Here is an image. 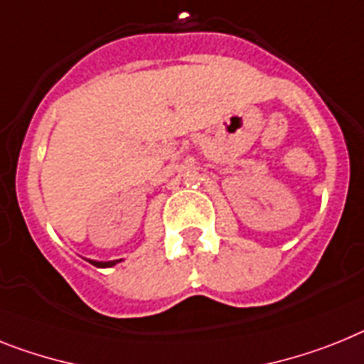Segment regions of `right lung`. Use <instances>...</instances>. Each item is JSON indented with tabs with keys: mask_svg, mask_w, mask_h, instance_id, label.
<instances>
[{
	"mask_svg": "<svg viewBox=\"0 0 364 364\" xmlns=\"http://www.w3.org/2000/svg\"><path fill=\"white\" fill-rule=\"evenodd\" d=\"M120 261L122 259H116V261H94V259H88V262L97 268H111V267H114V264H118Z\"/></svg>",
	"mask_w": 364,
	"mask_h": 364,
	"instance_id": "add662e5",
	"label": "right lung"
}]
</instances>
